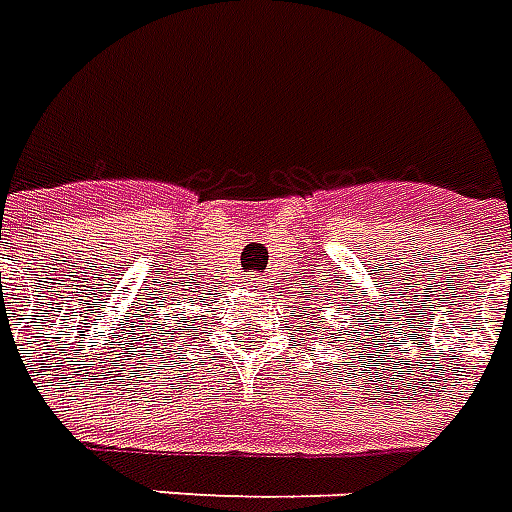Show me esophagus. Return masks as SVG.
<instances>
[{
    "label": "esophagus",
    "mask_w": 512,
    "mask_h": 512,
    "mask_svg": "<svg viewBox=\"0 0 512 512\" xmlns=\"http://www.w3.org/2000/svg\"><path fill=\"white\" fill-rule=\"evenodd\" d=\"M247 284L249 289H255V292H263V289L268 287V279H263V276H249Z\"/></svg>",
    "instance_id": "1"
}]
</instances>
